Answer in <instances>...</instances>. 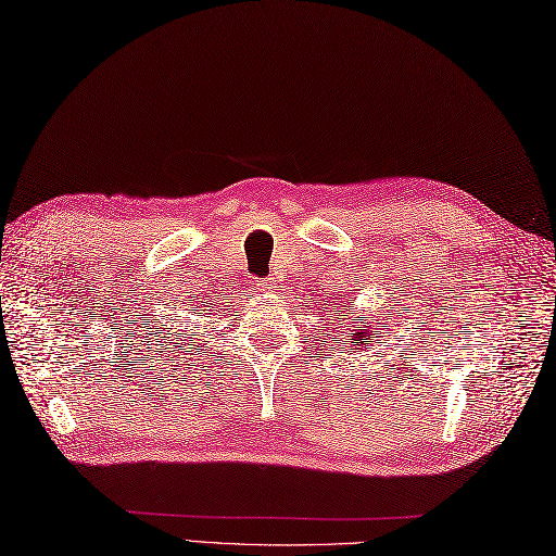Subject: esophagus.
Listing matches in <instances>:
<instances>
[{
	"label": "esophagus",
	"instance_id": "esophagus-1",
	"mask_svg": "<svg viewBox=\"0 0 556 556\" xmlns=\"http://www.w3.org/2000/svg\"><path fill=\"white\" fill-rule=\"evenodd\" d=\"M276 286H278V280H276L274 276H268V278H262V280H260V288H262L264 292H274Z\"/></svg>",
	"mask_w": 556,
	"mask_h": 556
}]
</instances>
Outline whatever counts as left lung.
<instances>
[{"label": "left lung", "mask_w": 556, "mask_h": 556, "mask_svg": "<svg viewBox=\"0 0 556 556\" xmlns=\"http://www.w3.org/2000/svg\"><path fill=\"white\" fill-rule=\"evenodd\" d=\"M349 304H351V300H349ZM346 311H349V308H346ZM356 318H361V316H356ZM382 319L386 320L384 324L381 323ZM375 320H377V323H365L361 330H354V328H358V325H351V320H349V323H346V332H344L346 340H351L349 344L354 346V349H363V351H365V346H368V342L372 340V334H380V330L387 328V318H384V316H377ZM337 332H340V330H337ZM332 340H334L337 344H340V334L332 337ZM342 340H344V337H342Z\"/></svg>", "instance_id": "obj_1"}]
</instances>
